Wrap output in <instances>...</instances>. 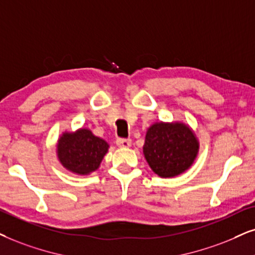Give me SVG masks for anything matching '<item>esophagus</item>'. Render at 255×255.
<instances>
[{"label":"esophagus","mask_w":255,"mask_h":255,"mask_svg":"<svg viewBox=\"0 0 255 255\" xmlns=\"http://www.w3.org/2000/svg\"><path fill=\"white\" fill-rule=\"evenodd\" d=\"M117 146L120 148H129L131 146V141L129 138H119L117 141Z\"/></svg>","instance_id":"1"}]
</instances>
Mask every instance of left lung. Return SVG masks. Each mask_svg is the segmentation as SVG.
Masks as SVG:
<instances>
[{
	"label": "left lung",
	"mask_w": 255,
	"mask_h": 255,
	"mask_svg": "<svg viewBox=\"0 0 255 255\" xmlns=\"http://www.w3.org/2000/svg\"><path fill=\"white\" fill-rule=\"evenodd\" d=\"M199 149V138L191 126L182 121H160L148 127L143 155L160 178H175L191 168Z\"/></svg>",
	"instance_id": "obj_1"
}]
</instances>
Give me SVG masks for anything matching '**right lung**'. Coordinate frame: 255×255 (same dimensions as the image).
<instances>
[{
	"label": "right lung",
	"mask_w": 255,
	"mask_h": 255,
	"mask_svg": "<svg viewBox=\"0 0 255 255\" xmlns=\"http://www.w3.org/2000/svg\"><path fill=\"white\" fill-rule=\"evenodd\" d=\"M109 144L88 128L63 131L57 138L56 157L64 168L77 175H89L99 169Z\"/></svg>",
	"instance_id": "right-lung-1"
}]
</instances>
